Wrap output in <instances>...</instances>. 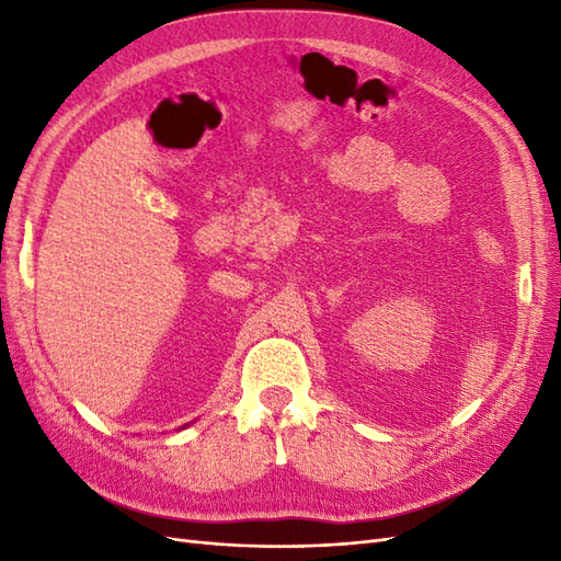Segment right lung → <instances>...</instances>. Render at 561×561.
Instances as JSON below:
<instances>
[{
  "label": "right lung",
  "instance_id": "obj_1",
  "mask_svg": "<svg viewBox=\"0 0 561 561\" xmlns=\"http://www.w3.org/2000/svg\"><path fill=\"white\" fill-rule=\"evenodd\" d=\"M186 426H190V423H184V426H182V428H186Z\"/></svg>",
  "mask_w": 561,
  "mask_h": 561
}]
</instances>
